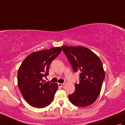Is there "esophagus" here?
Segmentation results:
<instances>
[{
  "label": "esophagus",
  "instance_id": "obj_1",
  "mask_svg": "<svg viewBox=\"0 0 125 125\" xmlns=\"http://www.w3.org/2000/svg\"><path fill=\"white\" fill-rule=\"evenodd\" d=\"M58 85L61 87H63V86L64 85V83H58Z\"/></svg>",
  "mask_w": 125,
  "mask_h": 125
}]
</instances>
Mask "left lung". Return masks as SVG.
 I'll use <instances>...</instances> for the list:
<instances>
[{
	"label": "left lung",
	"instance_id": "left-lung-1",
	"mask_svg": "<svg viewBox=\"0 0 125 125\" xmlns=\"http://www.w3.org/2000/svg\"><path fill=\"white\" fill-rule=\"evenodd\" d=\"M75 73H79V83L68 95L71 103L79 107L94 103L99 96L105 78V71L99 57L87 48L62 47Z\"/></svg>",
	"mask_w": 125,
	"mask_h": 125
}]
</instances>
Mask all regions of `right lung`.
<instances>
[{
    "label": "right lung",
    "mask_w": 125,
    "mask_h": 125,
    "mask_svg": "<svg viewBox=\"0 0 125 125\" xmlns=\"http://www.w3.org/2000/svg\"><path fill=\"white\" fill-rule=\"evenodd\" d=\"M61 47L31 53L18 69V84L23 98L31 106L43 108L52 103L58 89L56 83L43 80L49 75L52 61L60 54Z\"/></svg>",
    "instance_id": "1"
}]
</instances>
